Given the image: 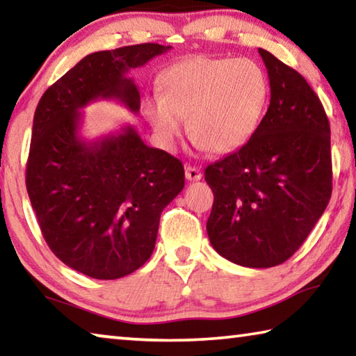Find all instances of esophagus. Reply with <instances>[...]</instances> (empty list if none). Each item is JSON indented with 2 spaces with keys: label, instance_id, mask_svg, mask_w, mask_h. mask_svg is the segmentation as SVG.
Wrapping results in <instances>:
<instances>
[{
  "label": "esophagus",
  "instance_id": "esophagus-1",
  "mask_svg": "<svg viewBox=\"0 0 356 356\" xmlns=\"http://www.w3.org/2000/svg\"><path fill=\"white\" fill-rule=\"evenodd\" d=\"M185 177L188 179L190 182H195V180H201L202 174H201V171L197 170V168H195V166H186V168H185Z\"/></svg>",
  "mask_w": 356,
  "mask_h": 356
}]
</instances>
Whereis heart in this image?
<instances>
[{
	"instance_id": "b5f03b06",
	"label": "heart",
	"mask_w": 356,
	"mask_h": 356,
	"mask_svg": "<svg viewBox=\"0 0 356 356\" xmlns=\"http://www.w3.org/2000/svg\"><path fill=\"white\" fill-rule=\"evenodd\" d=\"M160 97L144 113L161 144L172 147L188 119L197 146L231 154L256 134L268 100V78L251 59L195 56L168 67L159 80Z\"/></svg>"
}]
</instances>
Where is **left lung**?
<instances>
[{
    "label": "left lung",
    "mask_w": 356,
    "mask_h": 356,
    "mask_svg": "<svg viewBox=\"0 0 356 356\" xmlns=\"http://www.w3.org/2000/svg\"><path fill=\"white\" fill-rule=\"evenodd\" d=\"M270 105L237 152L206 168L213 191L207 234L215 251L242 267L286 262L331 197L330 122L317 94L297 70L259 48Z\"/></svg>",
    "instance_id": "obj_1"
}]
</instances>
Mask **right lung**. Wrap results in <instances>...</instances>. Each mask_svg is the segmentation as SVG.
I'll list each match as a JSON object with an SVG mask.
<instances>
[{
    "instance_id": "add662e5",
    "label": "right lung",
    "mask_w": 356,
    "mask_h": 356,
    "mask_svg": "<svg viewBox=\"0 0 356 356\" xmlns=\"http://www.w3.org/2000/svg\"><path fill=\"white\" fill-rule=\"evenodd\" d=\"M171 45L140 44L84 56L47 89L35 108L26 190L42 236L67 267L95 280H118L146 264L160 215L182 191L184 165L149 147L131 125L86 141L84 106L119 100L140 111L127 76Z\"/></svg>"
}]
</instances>
